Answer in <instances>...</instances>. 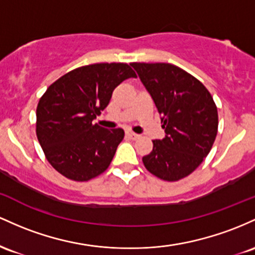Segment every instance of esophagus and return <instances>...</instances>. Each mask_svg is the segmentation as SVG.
I'll use <instances>...</instances> for the list:
<instances>
[{
    "instance_id": "obj_1",
    "label": "esophagus",
    "mask_w": 255,
    "mask_h": 255,
    "mask_svg": "<svg viewBox=\"0 0 255 255\" xmlns=\"http://www.w3.org/2000/svg\"><path fill=\"white\" fill-rule=\"evenodd\" d=\"M127 136L130 137L131 139H137L139 137V135H137V133H135V132H131V131H128Z\"/></svg>"
}]
</instances>
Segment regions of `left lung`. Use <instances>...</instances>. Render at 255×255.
I'll return each mask as SVG.
<instances>
[{"instance_id":"8db88e82","label":"left lung","mask_w":255,"mask_h":255,"mask_svg":"<svg viewBox=\"0 0 255 255\" xmlns=\"http://www.w3.org/2000/svg\"><path fill=\"white\" fill-rule=\"evenodd\" d=\"M161 114L166 136L154 139L144 167L162 181L176 182L199 167L218 132V111L199 79L166 62L131 64Z\"/></svg>"}]
</instances>
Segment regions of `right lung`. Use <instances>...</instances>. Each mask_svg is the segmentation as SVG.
Returning <instances> with one entry per match:
<instances>
[{
    "instance_id": "obj_1",
    "label": "right lung",
    "mask_w": 255,
    "mask_h": 255,
    "mask_svg": "<svg viewBox=\"0 0 255 255\" xmlns=\"http://www.w3.org/2000/svg\"><path fill=\"white\" fill-rule=\"evenodd\" d=\"M136 78L130 65L105 62L74 68L48 87L36 111V135L49 164L76 182H88L104 173L123 128H104L93 120L125 79Z\"/></svg>"
}]
</instances>
